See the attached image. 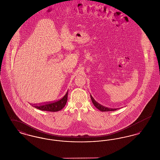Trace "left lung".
Wrapping results in <instances>:
<instances>
[{"label": "left lung", "mask_w": 160, "mask_h": 160, "mask_svg": "<svg viewBox=\"0 0 160 160\" xmlns=\"http://www.w3.org/2000/svg\"><path fill=\"white\" fill-rule=\"evenodd\" d=\"M91 98L92 101L94 106L96 108H97L101 112H112V111L117 110L118 109V108H108L107 107L103 106L99 104V103H98L95 99H93V98L92 96H91Z\"/></svg>", "instance_id": "left-lung-1"}]
</instances>
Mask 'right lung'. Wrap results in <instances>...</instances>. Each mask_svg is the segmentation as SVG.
Listing matches in <instances>:
<instances>
[{"instance_id": "obj_1", "label": "right lung", "mask_w": 160, "mask_h": 160, "mask_svg": "<svg viewBox=\"0 0 160 160\" xmlns=\"http://www.w3.org/2000/svg\"><path fill=\"white\" fill-rule=\"evenodd\" d=\"M68 91L67 92L66 94L63 96L61 99L56 101L54 102H48V103H45L44 104L39 105H34L33 107L42 111L47 112H58L62 110L64 107L65 106L67 100H68Z\"/></svg>"}]
</instances>
